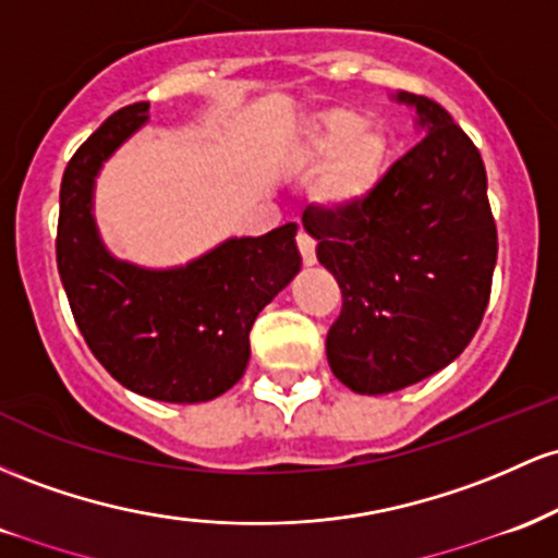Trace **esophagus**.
I'll list each match as a JSON object with an SVG mask.
<instances>
[{
  "label": "esophagus",
  "instance_id": "obj_1",
  "mask_svg": "<svg viewBox=\"0 0 558 558\" xmlns=\"http://www.w3.org/2000/svg\"><path fill=\"white\" fill-rule=\"evenodd\" d=\"M298 250L300 255H303L305 266H313V263H316V242H313L305 231H300L298 234Z\"/></svg>",
  "mask_w": 558,
  "mask_h": 558
}]
</instances>
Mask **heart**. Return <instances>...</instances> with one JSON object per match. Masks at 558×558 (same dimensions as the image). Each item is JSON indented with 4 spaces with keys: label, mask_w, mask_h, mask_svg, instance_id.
I'll use <instances>...</instances> for the list:
<instances>
[{
    "label": "heart",
    "mask_w": 558,
    "mask_h": 558,
    "mask_svg": "<svg viewBox=\"0 0 558 558\" xmlns=\"http://www.w3.org/2000/svg\"><path fill=\"white\" fill-rule=\"evenodd\" d=\"M392 158V136L355 108H324L300 129L292 160L316 168L311 199L327 213H348L377 195Z\"/></svg>",
    "instance_id": "b5f03b06"
}]
</instances>
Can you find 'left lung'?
<instances>
[{
	"label": "left lung",
	"instance_id": "8db88e82",
	"mask_svg": "<svg viewBox=\"0 0 558 558\" xmlns=\"http://www.w3.org/2000/svg\"><path fill=\"white\" fill-rule=\"evenodd\" d=\"M392 99L416 110L424 140L392 162L366 205L303 213L318 263L342 290L329 366L361 396L403 390L459 359L487 308L498 258L477 147L432 99Z\"/></svg>",
	"mask_w": 558,
	"mask_h": 558
}]
</instances>
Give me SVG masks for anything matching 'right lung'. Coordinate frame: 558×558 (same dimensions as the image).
<instances>
[{
    "mask_svg": "<svg viewBox=\"0 0 558 558\" xmlns=\"http://www.w3.org/2000/svg\"><path fill=\"white\" fill-rule=\"evenodd\" d=\"M147 121L149 102L112 112L68 162L58 271L81 335L110 377L162 403H205L242 379L255 318L300 271L298 223L229 236L184 266L116 258L94 218V186Z\"/></svg>",
    "mask_w": 558,
    "mask_h": 558,
    "instance_id": "1",
    "label": "right lung"
}]
</instances>
